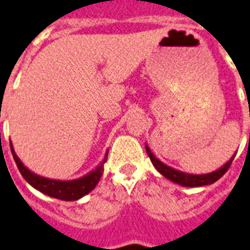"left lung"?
I'll return each mask as SVG.
<instances>
[{
  "mask_svg": "<svg viewBox=\"0 0 250 250\" xmlns=\"http://www.w3.org/2000/svg\"><path fill=\"white\" fill-rule=\"evenodd\" d=\"M146 150H147V154L149 156L150 161H152V164L153 166L156 167V170L160 172L162 176H165L166 179H168L170 181L175 183V184H179L181 187H188V188H197V187H204V185H211L213 183L220 179L222 175L229 170V167L231 165L232 160L235 157V153L230 160L221 166L217 170L212 171V172H208V174H188V172H184V171H179L174 167L167 166L166 164H164L162 161L158 160L156 156L153 154V152L149 149L147 144H146Z\"/></svg>",
  "mask_w": 250,
  "mask_h": 250,
  "instance_id": "8db88e82",
  "label": "left lung"
}]
</instances>
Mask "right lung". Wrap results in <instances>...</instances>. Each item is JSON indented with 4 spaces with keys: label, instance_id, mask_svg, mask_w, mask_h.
I'll return each mask as SVG.
<instances>
[{
    "label": "right lung",
    "instance_id": "add662e5",
    "mask_svg": "<svg viewBox=\"0 0 250 250\" xmlns=\"http://www.w3.org/2000/svg\"><path fill=\"white\" fill-rule=\"evenodd\" d=\"M10 147H11L12 156L15 160L18 168L20 171V174L25 179L28 184L32 185L34 189L39 190L43 194L48 195V197L56 198V199H61V201H78L80 198H83L88 193L96 188L98 184L101 176L103 174V165L106 164L107 154L108 150L104 154L102 162L98 166L88 172L84 176L79 177V179H74V180H55V179H48V177L41 176V175L34 174L33 171H30L26 166H24L20 158L16 156L15 149L12 147V143L10 142Z\"/></svg>",
    "mask_w": 250,
    "mask_h": 250
}]
</instances>
